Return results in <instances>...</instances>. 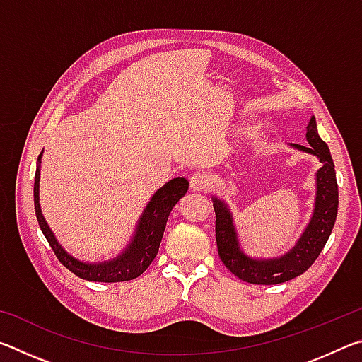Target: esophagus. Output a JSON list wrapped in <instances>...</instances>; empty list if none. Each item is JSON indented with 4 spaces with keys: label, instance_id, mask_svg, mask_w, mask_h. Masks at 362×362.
I'll return each instance as SVG.
<instances>
[{
    "label": "esophagus",
    "instance_id": "1",
    "mask_svg": "<svg viewBox=\"0 0 362 362\" xmlns=\"http://www.w3.org/2000/svg\"><path fill=\"white\" fill-rule=\"evenodd\" d=\"M211 185V177L206 173H196L192 175V179H189V187H192L193 192H207Z\"/></svg>",
    "mask_w": 362,
    "mask_h": 362
}]
</instances>
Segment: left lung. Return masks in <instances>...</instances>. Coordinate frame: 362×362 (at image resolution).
I'll use <instances>...</instances> for the list:
<instances>
[{
  "mask_svg": "<svg viewBox=\"0 0 362 362\" xmlns=\"http://www.w3.org/2000/svg\"><path fill=\"white\" fill-rule=\"evenodd\" d=\"M306 142L310 146L291 144L320 159L321 168L316 170V194L313 214L297 243L286 254L272 259H255L244 252L238 236L233 212L223 199L212 196L216 211V238L218 257L230 272L250 284H279L305 273L313 265L332 233L337 209H339V187L329 146L317 134L315 116L306 126Z\"/></svg>",
  "mask_w": 362,
  "mask_h": 362,
  "instance_id": "obj_1",
  "label": "left lung"
}]
</instances>
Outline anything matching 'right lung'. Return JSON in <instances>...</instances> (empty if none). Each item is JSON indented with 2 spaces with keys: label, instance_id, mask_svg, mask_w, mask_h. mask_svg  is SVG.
I'll return each instance as SVG.
<instances>
[{
  "label": "right lung",
  "instance_id": "obj_1",
  "mask_svg": "<svg viewBox=\"0 0 362 362\" xmlns=\"http://www.w3.org/2000/svg\"><path fill=\"white\" fill-rule=\"evenodd\" d=\"M41 158L42 151L38 156V166L35 174V212L38 218L40 228L42 235L52 247L54 254L65 268H69L71 273H75L78 278L86 281H95V283H121V281H131L142 274L146 268L151 265L158 254L159 244H161L164 230L169 218L170 211L179 203L188 189V180L183 177L169 180L161 188L156 189V193L151 196L148 204L140 216L139 222L134 230V235L129 240V244L121 250L113 259L105 262H83L76 257L70 255L62 247V244L57 241L56 235L47 225L45 216L41 212L40 204V179H41Z\"/></svg>",
  "mask_w": 362,
  "mask_h": 362
}]
</instances>
